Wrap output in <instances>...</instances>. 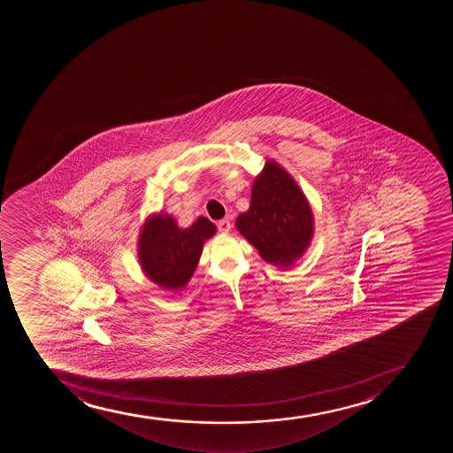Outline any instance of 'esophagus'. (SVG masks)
<instances>
[{
  "mask_svg": "<svg viewBox=\"0 0 453 453\" xmlns=\"http://www.w3.org/2000/svg\"><path fill=\"white\" fill-rule=\"evenodd\" d=\"M217 227H219V234H229L230 229H232V224H230L229 219H219V223H217Z\"/></svg>",
  "mask_w": 453,
  "mask_h": 453,
  "instance_id": "34e87169",
  "label": "esophagus"
}]
</instances>
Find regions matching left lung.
<instances>
[{
  "instance_id": "left-lung-1",
  "label": "left lung",
  "mask_w": 453,
  "mask_h": 453,
  "mask_svg": "<svg viewBox=\"0 0 453 453\" xmlns=\"http://www.w3.org/2000/svg\"><path fill=\"white\" fill-rule=\"evenodd\" d=\"M236 229L273 266H291L311 245L312 208L299 184L275 160H266L252 182L250 208L238 215Z\"/></svg>"
}]
</instances>
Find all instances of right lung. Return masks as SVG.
<instances>
[{"label": "right lung", "instance_id": "add662e5", "mask_svg": "<svg viewBox=\"0 0 453 453\" xmlns=\"http://www.w3.org/2000/svg\"><path fill=\"white\" fill-rule=\"evenodd\" d=\"M215 232V224L206 217L182 229L171 214L149 215L138 236L141 269L160 288L180 291L196 271L203 242Z\"/></svg>", "mask_w": 453, "mask_h": 453}]
</instances>
